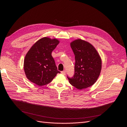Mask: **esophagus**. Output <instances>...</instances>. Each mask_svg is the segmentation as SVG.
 <instances>
[{"label": "esophagus", "mask_w": 127, "mask_h": 127, "mask_svg": "<svg viewBox=\"0 0 127 127\" xmlns=\"http://www.w3.org/2000/svg\"><path fill=\"white\" fill-rule=\"evenodd\" d=\"M61 73L63 74V75H65V74H66V71H65V70H64V71H61Z\"/></svg>", "instance_id": "1"}]
</instances>
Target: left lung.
Wrapping results in <instances>:
<instances>
[{
    "label": "left lung",
    "instance_id": "left-lung-1",
    "mask_svg": "<svg viewBox=\"0 0 127 127\" xmlns=\"http://www.w3.org/2000/svg\"><path fill=\"white\" fill-rule=\"evenodd\" d=\"M75 55V72L72 78L67 76L70 83L81 90L94 84L101 70V59L95 48L89 42L77 39L70 43Z\"/></svg>",
    "mask_w": 127,
    "mask_h": 127
}]
</instances>
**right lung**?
I'll use <instances>...</instances> for the list:
<instances>
[{
    "instance_id": "add662e5",
    "label": "right lung",
    "mask_w": 127,
    "mask_h": 127,
    "mask_svg": "<svg viewBox=\"0 0 127 127\" xmlns=\"http://www.w3.org/2000/svg\"><path fill=\"white\" fill-rule=\"evenodd\" d=\"M60 41L57 39L46 37L36 42L27 53L24 68L27 78L39 86L48 84L52 81L58 71L52 56V51Z\"/></svg>"
}]
</instances>
